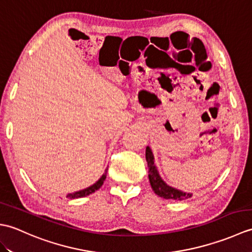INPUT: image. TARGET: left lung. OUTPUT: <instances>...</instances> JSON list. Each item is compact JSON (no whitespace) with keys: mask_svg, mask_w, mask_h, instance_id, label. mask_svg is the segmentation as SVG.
Returning <instances> with one entry per match:
<instances>
[{"mask_svg":"<svg viewBox=\"0 0 252 252\" xmlns=\"http://www.w3.org/2000/svg\"><path fill=\"white\" fill-rule=\"evenodd\" d=\"M146 161L148 164V179L151 182L152 189L155 194L164 199L171 200H183L190 198V192H185L180 189H176L172 186H169L165 182L160 178L157 167L155 165V158L152 149L149 146L146 147Z\"/></svg>","mask_w":252,"mask_h":252,"instance_id":"8db88e82","label":"left lung"}]
</instances>
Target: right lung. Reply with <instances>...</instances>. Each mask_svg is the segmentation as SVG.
<instances>
[{
  "mask_svg": "<svg viewBox=\"0 0 252 252\" xmlns=\"http://www.w3.org/2000/svg\"><path fill=\"white\" fill-rule=\"evenodd\" d=\"M107 170H108V168H107V169L105 170L104 174L100 176V179H99L97 182H96V183H94L93 185H91V186L87 187V189H82V190L74 191V192H72V194H68V195H67V198H69V199H76V198H81V197L89 196V195H91V194H93L94 191L99 189L100 187H101V185H103L105 179H106Z\"/></svg>",
  "mask_w": 252,
  "mask_h": 252,
  "instance_id": "right-lung-1",
  "label": "right lung"
}]
</instances>
